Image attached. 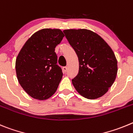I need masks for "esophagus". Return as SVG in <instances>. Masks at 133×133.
Instances as JSON below:
<instances>
[{"instance_id":"1","label":"esophagus","mask_w":133,"mask_h":133,"mask_svg":"<svg viewBox=\"0 0 133 133\" xmlns=\"http://www.w3.org/2000/svg\"><path fill=\"white\" fill-rule=\"evenodd\" d=\"M62 69H63V71H64V72H66L67 71V70H68V68H67L66 66H65V67H63V68H62Z\"/></svg>"}]
</instances>
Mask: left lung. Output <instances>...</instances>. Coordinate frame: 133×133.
<instances>
[{"mask_svg": "<svg viewBox=\"0 0 133 133\" xmlns=\"http://www.w3.org/2000/svg\"><path fill=\"white\" fill-rule=\"evenodd\" d=\"M64 33L79 59V72L72 79L74 87L87 99L103 96L117 74L113 50L101 36L89 30H65Z\"/></svg>", "mask_w": 133, "mask_h": 133, "instance_id": "obj_1", "label": "left lung"}]
</instances>
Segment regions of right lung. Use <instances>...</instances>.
Here are the masks:
<instances>
[{
    "label": "right lung",
    "mask_w": 133,
    "mask_h": 133,
    "mask_svg": "<svg viewBox=\"0 0 133 133\" xmlns=\"http://www.w3.org/2000/svg\"><path fill=\"white\" fill-rule=\"evenodd\" d=\"M64 37L59 29L40 30L27 40L19 52L16 60L17 78L32 97L47 99L58 89L63 73L57 64L55 48Z\"/></svg>",
    "instance_id": "obj_1"
}]
</instances>
